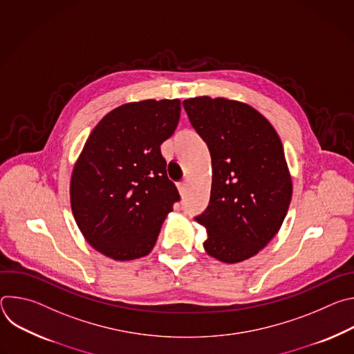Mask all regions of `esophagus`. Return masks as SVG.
I'll return each mask as SVG.
<instances>
[{
	"instance_id": "esophagus-1",
	"label": "esophagus",
	"mask_w": 354,
	"mask_h": 354,
	"mask_svg": "<svg viewBox=\"0 0 354 354\" xmlns=\"http://www.w3.org/2000/svg\"><path fill=\"white\" fill-rule=\"evenodd\" d=\"M178 189H179V193L183 196L186 193V183L185 182H179L178 183Z\"/></svg>"
}]
</instances>
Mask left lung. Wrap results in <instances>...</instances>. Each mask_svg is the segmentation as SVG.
<instances>
[{
	"mask_svg": "<svg viewBox=\"0 0 354 354\" xmlns=\"http://www.w3.org/2000/svg\"><path fill=\"white\" fill-rule=\"evenodd\" d=\"M183 108L212 156L210 201L194 217L207 230L203 245L225 263L249 259L277 234L290 206L283 144L258 111L236 100L198 96Z\"/></svg>",
	"mask_w": 354,
	"mask_h": 354,
	"instance_id": "1",
	"label": "left lung"
}]
</instances>
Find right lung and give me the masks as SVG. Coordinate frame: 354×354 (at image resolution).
Listing matches in <instances>:
<instances>
[{"label": "right lung", "instance_id": "1", "mask_svg": "<svg viewBox=\"0 0 354 354\" xmlns=\"http://www.w3.org/2000/svg\"><path fill=\"white\" fill-rule=\"evenodd\" d=\"M180 118V100H141L109 112L74 167L71 210L85 239L116 261L148 255L179 192L161 144Z\"/></svg>", "mask_w": 354, "mask_h": 354}]
</instances>
